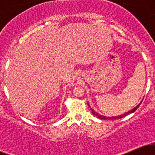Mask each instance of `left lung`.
Here are the masks:
<instances>
[{
    "label": "left lung",
    "mask_w": 155,
    "mask_h": 155,
    "mask_svg": "<svg viewBox=\"0 0 155 155\" xmlns=\"http://www.w3.org/2000/svg\"><path fill=\"white\" fill-rule=\"evenodd\" d=\"M140 104H141V102H140L138 105H137L136 107H134V108H133V109H131L130 111H127V112H125V113H124V114H122L119 115V116H116V117H106V116H104V115H101V114H100L97 113V112H96V111H94V110L92 109V108H91V111H92V114L95 115V117H97V118L101 119V120H117V119H121V118H122V117H124L127 116V115L130 114H132V113H133V112L136 111V110L137 109V108L139 107V106L140 105ZM88 106H90V105H89V104H88Z\"/></svg>",
    "instance_id": "obj_1"
}]
</instances>
